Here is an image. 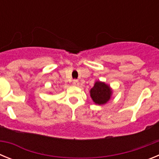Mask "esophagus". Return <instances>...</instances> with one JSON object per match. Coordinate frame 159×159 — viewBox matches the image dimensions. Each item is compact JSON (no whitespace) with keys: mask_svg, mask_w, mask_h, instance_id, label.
I'll list each match as a JSON object with an SVG mask.
<instances>
[{"mask_svg":"<svg viewBox=\"0 0 159 159\" xmlns=\"http://www.w3.org/2000/svg\"><path fill=\"white\" fill-rule=\"evenodd\" d=\"M73 85L74 86H79V84H80V83H79V81L77 80H73Z\"/></svg>","mask_w":159,"mask_h":159,"instance_id":"1","label":"esophagus"}]
</instances>
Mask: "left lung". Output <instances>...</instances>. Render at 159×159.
<instances>
[{
  "label": "left lung",
  "mask_w": 159,
  "mask_h": 159,
  "mask_svg": "<svg viewBox=\"0 0 159 159\" xmlns=\"http://www.w3.org/2000/svg\"><path fill=\"white\" fill-rule=\"evenodd\" d=\"M112 90L109 85L101 81H96L90 91V95L95 104L103 105L110 100Z\"/></svg>",
  "instance_id": "left-lung-1"
}]
</instances>
